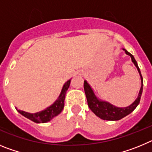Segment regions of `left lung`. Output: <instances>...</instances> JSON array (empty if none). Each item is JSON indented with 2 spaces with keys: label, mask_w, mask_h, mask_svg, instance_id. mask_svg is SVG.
<instances>
[{
  "label": "left lung",
  "mask_w": 152,
  "mask_h": 152,
  "mask_svg": "<svg viewBox=\"0 0 152 152\" xmlns=\"http://www.w3.org/2000/svg\"><path fill=\"white\" fill-rule=\"evenodd\" d=\"M123 49L125 51L126 55H128L131 57L132 61L134 63V64L138 69V72H139L141 77V82H142V86H141L140 91H139V96L131 105L126 107H117L107 101H102L96 97L91 87L87 82V80H84V92H85L86 97H87V100H88V107L96 116L100 117V119H103V120L116 121V120H119V119H123V117L131 113L136 108L137 106L139 105V102H140L141 96H142V91H143V78H142V74H141L140 69L138 66L137 61H135L134 56L130 54L129 52L126 51V49Z\"/></svg>",
  "instance_id": "1"
}]
</instances>
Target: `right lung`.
Masks as SVG:
<instances>
[{
  "label": "right lung",
  "instance_id": "right-lung-1",
  "mask_svg": "<svg viewBox=\"0 0 152 152\" xmlns=\"http://www.w3.org/2000/svg\"><path fill=\"white\" fill-rule=\"evenodd\" d=\"M71 83V79L68 80L65 84L63 86L62 90L61 91L59 96L58 97L57 100L53 103L49 107L45 108L43 110L39 111V112L35 113H29L25 112V111L20 110H17L21 115L26 117L27 119H30L33 122L36 123H44L50 121L51 119H53L55 116H58L60 113L62 111L64 105V98H65V94H66V91H68V88L70 86Z\"/></svg>",
  "mask_w": 152,
  "mask_h": 152
}]
</instances>
